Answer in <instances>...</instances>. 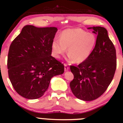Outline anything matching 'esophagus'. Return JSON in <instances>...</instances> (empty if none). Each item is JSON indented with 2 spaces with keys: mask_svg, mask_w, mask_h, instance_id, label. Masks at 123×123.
<instances>
[{
  "mask_svg": "<svg viewBox=\"0 0 123 123\" xmlns=\"http://www.w3.org/2000/svg\"><path fill=\"white\" fill-rule=\"evenodd\" d=\"M64 70H65V71H68L69 70V67L66 64H64Z\"/></svg>",
  "mask_w": 123,
  "mask_h": 123,
  "instance_id": "1",
  "label": "esophagus"
}]
</instances>
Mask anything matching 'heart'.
Masks as SVG:
<instances>
[{"label": "heart", "instance_id": "1", "mask_svg": "<svg viewBox=\"0 0 123 123\" xmlns=\"http://www.w3.org/2000/svg\"><path fill=\"white\" fill-rule=\"evenodd\" d=\"M96 37L80 28H69L62 32L60 40L56 38L52 43L54 56L60 58L67 52L69 60L81 63L88 59L95 48Z\"/></svg>", "mask_w": 123, "mask_h": 123}]
</instances>
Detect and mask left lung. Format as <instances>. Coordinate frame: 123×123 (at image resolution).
Wrapping results in <instances>:
<instances>
[{"instance_id":"8db88e82","label":"left lung","mask_w":123,"mask_h":123,"mask_svg":"<svg viewBox=\"0 0 123 123\" xmlns=\"http://www.w3.org/2000/svg\"><path fill=\"white\" fill-rule=\"evenodd\" d=\"M97 35L93 50L87 60L77 67L70 66L74 79L69 86L79 99L90 101L100 97L112 81L117 67L116 50L104 27H93Z\"/></svg>"}]
</instances>
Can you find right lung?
Here are the masks:
<instances>
[{
    "label": "right lung",
    "mask_w": 123,
    "mask_h": 123,
    "mask_svg": "<svg viewBox=\"0 0 123 123\" xmlns=\"http://www.w3.org/2000/svg\"><path fill=\"white\" fill-rule=\"evenodd\" d=\"M58 29L24 26L11 43L8 56L9 80L25 98L42 97L53 77L62 74L64 66L52 56V43Z\"/></svg>",
    "instance_id": "add662e5"
}]
</instances>
